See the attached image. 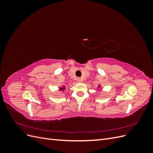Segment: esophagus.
Returning <instances> with one entry per match:
<instances>
[{
  "label": "esophagus",
  "mask_w": 153,
  "mask_h": 153,
  "mask_svg": "<svg viewBox=\"0 0 153 153\" xmlns=\"http://www.w3.org/2000/svg\"><path fill=\"white\" fill-rule=\"evenodd\" d=\"M76 81H77L78 82H82V79H81V78H77Z\"/></svg>",
  "instance_id": "1"
}]
</instances>
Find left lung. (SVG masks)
<instances>
[{"instance_id":"left-lung-1","label":"left lung","mask_w":153,"mask_h":153,"mask_svg":"<svg viewBox=\"0 0 153 153\" xmlns=\"http://www.w3.org/2000/svg\"><path fill=\"white\" fill-rule=\"evenodd\" d=\"M99 87H100V86H99Z\"/></svg>"}]
</instances>
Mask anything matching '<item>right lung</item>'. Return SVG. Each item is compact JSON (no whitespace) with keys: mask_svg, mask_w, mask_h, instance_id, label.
Instances as JSON below:
<instances>
[{"mask_svg":"<svg viewBox=\"0 0 153 153\" xmlns=\"http://www.w3.org/2000/svg\"><path fill=\"white\" fill-rule=\"evenodd\" d=\"M64 89H65V87H63L60 88V90H61V91H63Z\"/></svg>","mask_w":153,"mask_h":153,"instance_id":"right-lung-1","label":"right lung"}]
</instances>
